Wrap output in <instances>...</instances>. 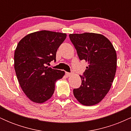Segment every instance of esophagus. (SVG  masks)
Masks as SVG:
<instances>
[{
  "mask_svg": "<svg viewBox=\"0 0 131 131\" xmlns=\"http://www.w3.org/2000/svg\"><path fill=\"white\" fill-rule=\"evenodd\" d=\"M66 74H67V76H71L72 74H73V73H66Z\"/></svg>",
  "mask_w": 131,
  "mask_h": 131,
  "instance_id": "esophagus-1",
  "label": "esophagus"
}]
</instances>
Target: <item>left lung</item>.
<instances>
[{
  "instance_id": "1",
  "label": "left lung",
  "mask_w": 131,
  "mask_h": 131,
  "mask_svg": "<svg viewBox=\"0 0 131 131\" xmlns=\"http://www.w3.org/2000/svg\"><path fill=\"white\" fill-rule=\"evenodd\" d=\"M80 60H84L88 67L80 76L81 86L73 94L81 104H97L110 89L116 70L117 57L111 42L102 34L92 32L70 34Z\"/></svg>"
}]
</instances>
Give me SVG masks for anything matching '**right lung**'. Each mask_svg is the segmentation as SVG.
<instances>
[{
	"label": "right lung",
	"instance_id": "right-lung-1",
	"mask_svg": "<svg viewBox=\"0 0 131 131\" xmlns=\"http://www.w3.org/2000/svg\"><path fill=\"white\" fill-rule=\"evenodd\" d=\"M66 37L65 33L43 30L28 34L18 43L14 55L16 76L23 91L35 103L49 100L55 82L64 76L63 71L47 64L56 61L57 49Z\"/></svg>",
	"mask_w": 131,
	"mask_h": 131
}]
</instances>
